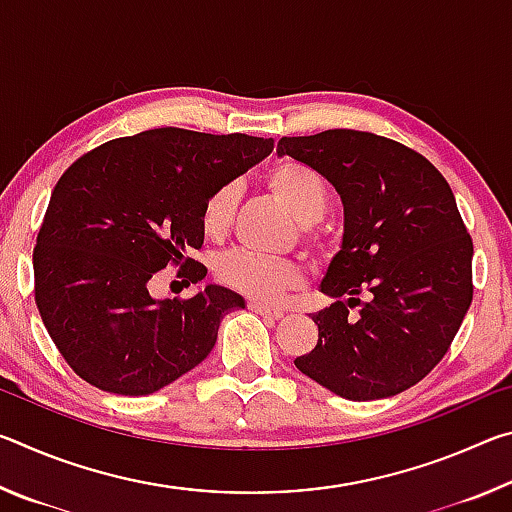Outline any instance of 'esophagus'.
Segmentation results:
<instances>
[{"mask_svg": "<svg viewBox=\"0 0 512 512\" xmlns=\"http://www.w3.org/2000/svg\"><path fill=\"white\" fill-rule=\"evenodd\" d=\"M248 309H253L257 314H262L266 318H275V320H280L284 316V311L280 307H268L264 302H248Z\"/></svg>", "mask_w": 512, "mask_h": 512, "instance_id": "obj_1", "label": "esophagus"}]
</instances>
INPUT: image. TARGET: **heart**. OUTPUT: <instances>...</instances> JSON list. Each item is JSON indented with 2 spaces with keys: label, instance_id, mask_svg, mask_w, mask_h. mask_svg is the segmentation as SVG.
<instances>
[{
  "label": "heart",
  "instance_id": "1",
  "mask_svg": "<svg viewBox=\"0 0 512 512\" xmlns=\"http://www.w3.org/2000/svg\"><path fill=\"white\" fill-rule=\"evenodd\" d=\"M264 183L277 201L293 214L300 225V237L309 248L325 250L329 239L318 228V219L329 207V183L323 173L298 160H277L266 171ZM239 203V187L235 183L216 187L205 198L201 210L203 232L221 239L230 232ZM216 277L225 287L244 293L257 302H280L287 293L305 284V271L293 259H273L250 250H232L216 262Z\"/></svg>",
  "mask_w": 512,
  "mask_h": 512
}]
</instances>
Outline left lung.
<instances>
[{
	"instance_id": "obj_1",
	"label": "left lung",
	"mask_w": 512,
	"mask_h": 512,
	"mask_svg": "<svg viewBox=\"0 0 512 512\" xmlns=\"http://www.w3.org/2000/svg\"><path fill=\"white\" fill-rule=\"evenodd\" d=\"M277 153L323 173L345 210L343 246L320 287L336 302L311 314L318 343L293 363L348 400L415 386L472 305L474 246L452 187L422 153L368 131L282 137Z\"/></svg>"
}]
</instances>
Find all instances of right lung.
<instances>
[{
	"label": "right lung",
	"mask_w": 512,
	"mask_h": 512,
	"mask_svg": "<svg viewBox=\"0 0 512 512\" xmlns=\"http://www.w3.org/2000/svg\"><path fill=\"white\" fill-rule=\"evenodd\" d=\"M271 149L264 137L167 126L69 164L38 230L33 293L76 375L108 393L149 395L210 354L221 318L244 298L210 284L192 298L155 300L149 280L167 266L203 280L207 268L187 253L203 246L205 198Z\"/></svg>",
	"instance_id": "add662e5"
}]
</instances>
